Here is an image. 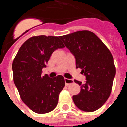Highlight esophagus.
<instances>
[{"label":"esophagus","instance_id":"34e87169","mask_svg":"<svg viewBox=\"0 0 127 127\" xmlns=\"http://www.w3.org/2000/svg\"><path fill=\"white\" fill-rule=\"evenodd\" d=\"M65 83L66 86L70 85V84L73 83L74 81L71 79H67V78H65Z\"/></svg>","mask_w":127,"mask_h":127}]
</instances>
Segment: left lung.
Masks as SVG:
<instances>
[{"label":"left lung","mask_w":127,"mask_h":127,"mask_svg":"<svg viewBox=\"0 0 127 127\" xmlns=\"http://www.w3.org/2000/svg\"><path fill=\"white\" fill-rule=\"evenodd\" d=\"M60 39L74 56L76 68H81L86 77L84 83L74 80L81 86V92L72 97L74 102L83 111H95L105 104L111 92L116 74L111 53L88 30L60 36Z\"/></svg>","instance_id":"1"}]
</instances>
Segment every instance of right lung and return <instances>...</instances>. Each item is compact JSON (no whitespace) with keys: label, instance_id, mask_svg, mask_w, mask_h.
Returning <instances> with one entry per match:
<instances>
[{"label":"right lung","instance_id":"1","mask_svg":"<svg viewBox=\"0 0 127 127\" xmlns=\"http://www.w3.org/2000/svg\"><path fill=\"white\" fill-rule=\"evenodd\" d=\"M60 37H32L22 44L13 60V80L20 97L30 109L39 114L55 108L58 95L65 86L62 76H41L53 51L65 47Z\"/></svg>","mask_w":127,"mask_h":127}]
</instances>
